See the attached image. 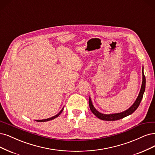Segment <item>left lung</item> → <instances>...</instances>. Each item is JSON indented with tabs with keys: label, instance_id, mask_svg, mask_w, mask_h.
<instances>
[{
	"label": "left lung",
	"instance_id": "8db88e82",
	"mask_svg": "<svg viewBox=\"0 0 155 155\" xmlns=\"http://www.w3.org/2000/svg\"><path fill=\"white\" fill-rule=\"evenodd\" d=\"M143 67L142 68V86H141V89L140 91L139 92V94H138V97L135 101V103H133V104L131 106V107L126 110L124 111H122L121 113H117V114H101L100 112H99L97 110H96L92 103V101L90 97H89V106H90V109L91 110L92 113L97 117V118L103 120H119L120 119L124 118V117L128 116L131 114H132L133 112H134L137 108L139 106L141 101L143 97V93L145 92V88H146V77L144 76V74H143Z\"/></svg>",
	"mask_w": 155,
	"mask_h": 155
}]
</instances>
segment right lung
Instances as JSON below:
<instances>
[{"label": "right lung", "instance_id": "obj_1", "mask_svg": "<svg viewBox=\"0 0 155 155\" xmlns=\"http://www.w3.org/2000/svg\"><path fill=\"white\" fill-rule=\"evenodd\" d=\"M63 108H62V110H61L57 115H54V116H53L52 117H51V118H48V119H42V120H36V121H37V122H46V121H49V120L54 119L56 118L57 117H58V116H59V115L61 114V113L63 111Z\"/></svg>", "mask_w": 155, "mask_h": 155}]
</instances>
